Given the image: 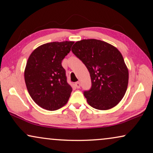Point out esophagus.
Returning <instances> with one entry per match:
<instances>
[{
	"instance_id": "obj_1",
	"label": "esophagus",
	"mask_w": 153,
	"mask_h": 153,
	"mask_svg": "<svg viewBox=\"0 0 153 153\" xmlns=\"http://www.w3.org/2000/svg\"><path fill=\"white\" fill-rule=\"evenodd\" d=\"M75 85H76V87L77 88H79L80 86H81V85H80V83H79V82L75 83Z\"/></svg>"
}]
</instances>
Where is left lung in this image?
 <instances>
[{
    "instance_id": "left-lung-1",
    "label": "left lung",
    "mask_w": 153,
    "mask_h": 153,
    "mask_svg": "<svg viewBox=\"0 0 153 153\" xmlns=\"http://www.w3.org/2000/svg\"><path fill=\"white\" fill-rule=\"evenodd\" d=\"M72 48L90 72L91 87L84 92L89 105L101 110L116 106L128 84V70L121 53L114 46L94 39L77 41Z\"/></svg>"
}]
</instances>
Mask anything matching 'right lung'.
Listing matches in <instances>:
<instances>
[{
    "label": "right lung",
    "mask_w": 153,
    "mask_h": 153,
    "mask_svg": "<svg viewBox=\"0 0 153 153\" xmlns=\"http://www.w3.org/2000/svg\"><path fill=\"white\" fill-rule=\"evenodd\" d=\"M74 41L43 44L33 51L25 69L27 90L36 104L53 111L67 104L72 88L67 82L62 62L71 51Z\"/></svg>",
    "instance_id": "1"
}]
</instances>
